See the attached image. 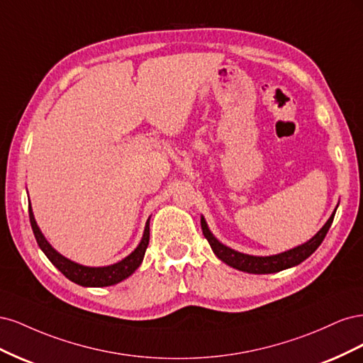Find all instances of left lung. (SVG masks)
I'll return each instance as SVG.
<instances>
[{
	"instance_id": "1",
	"label": "left lung",
	"mask_w": 363,
	"mask_h": 363,
	"mask_svg": "<svg viewBox=\"0 0 363 363\" xmlns=\"http://www.w3.org/2000/svg\"><path fill=\"white\" fill-rule=\"evenodd\" d=\"M335 213H336V211L333 212V215L330 218H328V221L324 224V227L309 240V242H306L296 248H292L289 251H284V252H281V255L267 256V257L242 255V252H238L232 248L223 245L211 233V230H208L204 218H201V228H203L204 238L208 240V244H211L215 255L223 262H225L227 265L233 267L239 271H245V272H251V274H271V272H279V271H283L286 268L298 265V263H301L303 260L309 257L312 252L321 245V242L328 232V228H330V225L333 223Z\"/></svg>"
}]
</instances>
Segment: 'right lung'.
<instances>
[{
  "label": "right lung",
  "mask_w": 363,
  "mask_h": 363,
  "mask_svg": "<svg viewBox=\"0 0 363 363\" xmlns=\"http://www.w3.org/2000/svg\"><path fill=\"white\" fill-rule=\"evenodd\" d=\"M28 215H30V224L33 228V233H35V238L38 240V245L40 247V250L45 252V256L50 259V262L63 274L65 277L69 279L71 281H74L77 284H80V286L101 288V286H111V284H116L119 281H123L124 279L131 276V274H133L139 268V265L142 263V259H144V256H145L148 242H150V219H148L147 225H145L144 238H142L140 244L138 245V248L133 252H131L130 256H127L125 259H123L111 267H103V268L83 267V265H79V263L68 260L67 257H63L47 242V239L43 238V235L40 233V230L35 221V216H33L30 206H28Z\"/></svg>",
  "instance_id": "1"
}]
</instances>
